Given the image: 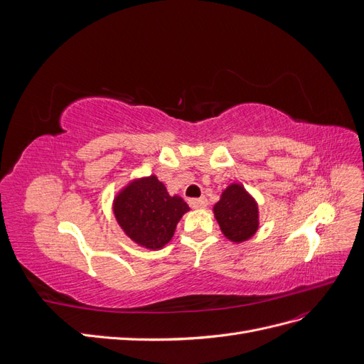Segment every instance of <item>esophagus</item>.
<instances>
[{
    "label": "esophagus",
    "mask_w": 364,
    "mask_h": 364,
    "mask_svg": "<svg viewBox=\"0 0 364 364\" xmlns=\"http://www.w3.org/2000/svg\"><path fill=\"white\" fill-rule=\"evenodd\" d=\"M190 206L194 209H202L208 206V200L205 197H199V199H190Z\"/></svg>",
    "instance_id": "esophagus-1"
}]
</instances>
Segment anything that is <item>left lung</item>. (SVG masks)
<instances>
[{"mask_svg": "<svg viewBox=\"0 0 364 364\" xmlns=\"http://www.w3.org/2000/svg\"><path fill=\"white\" fill-rule=\"evenodd\" d=\"M214 215L225 237L234 243H243L258 230V205L240 183H230L222 193Z\"/></svg>", "mask_w": 364, "mask_h": 364, "instance_id": "left-lung-1", "label": "left lung"}]
</instances>
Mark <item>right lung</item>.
<instances>
[{
    "label": "right lung",
    "mask_w": 364,
    "mask_h": 364,
    "mask_svg": "<svg viewBox=\"0 0 364 364\" xmlns=\"http://www.w3.org/2000/svg\"><path fill=\"white\" fill-rule=\"evenodd\" d=\"M190 206L179 196H170L156 176L126 185L114 199V214L124 234L136 245L156 250L171 240L176 225Z\"/></svg>",
    "instance_id": "obj_1"
}]
</instances>
